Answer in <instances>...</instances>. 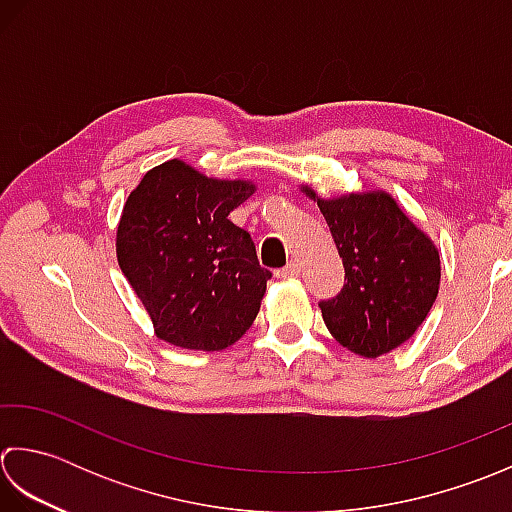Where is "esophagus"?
Wrapping results in <instances>:
<instances>
[{
	"mask_svg": "<svg viewBox=\"0 0 512 512\" xmlns=\"http://www.w3.org/2000/svg\"><path fill=\"white\" fill-rule=\"evenodd\" d=\"M300 276V263L298 260H289L287 267L280 269V278H298Z\"/></svg>",
	"mask_w": 512,
	"mask_h": 512,
	"instance_id": "34e87169",
	"label": "esophagus"
}]
</instances>
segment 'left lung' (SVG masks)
I'll list each match as a JSON object with an SVG mask.
<instances>
[{
  "label": "left lung",
  "mask_w": 512,
  "mask_h": 512,
  "mask_svg": "<svg viewBox=\"0 0 512 512\" xmlns=\"http://www.w3.org/2000/svg\"><path fill=\"white\" fill-rule=\"evenodd\" d=\"M318 201L344 265V287L322 300V320L342 347L378 358L409 340L440 291V252L387 192Z\"/></svg>",
  "instance_id": "8db88e82"
}]
</instances>
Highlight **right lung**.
<instances>
[{
    "mask_svg": "<svg viewBox=\"0 0 512 512\" xmlns=\"http://www.w3.org/2000/svg\"><path fill=\"white\" fill-rule=\"evenodd\" d=\"M254 192L252 181L210 179L179 159L145 172L130 192L117 260L156 338L221 351L252 327L271 271L227 216Z\"/></svg>",
    "mask_w": 512,
    "mask_h": 512,
    "instance_id": "right-lung-1",
    "label": "right lung"
}]
</instances>
